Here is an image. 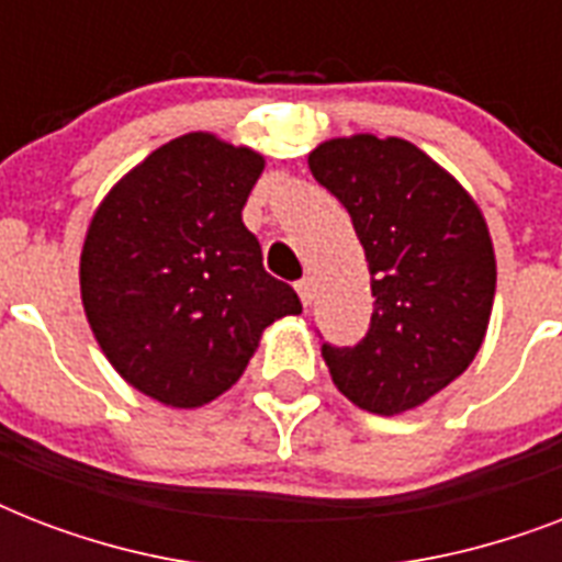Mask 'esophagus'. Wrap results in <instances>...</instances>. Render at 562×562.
Segmentation results:
<instances>
[{
    "label": "esophagus",
    "mask_w": 562,
    "mask_h": 562,
    "mask_svg": "<svg viewBox=\"0 0 562 562\" xmlns=\"http://www.w3.org/2000/svg\"><path fill=\"white\" fill-rule=\"evenodd\" d=\"M297 294H300V300H303V306H312V300H315V282L308 280H300L297 282Z\"/></svg>",
    "instance_id": "obj_1"
}]
</instances>
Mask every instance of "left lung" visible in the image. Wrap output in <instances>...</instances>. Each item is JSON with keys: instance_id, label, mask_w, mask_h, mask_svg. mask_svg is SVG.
<instances>
[{"instance_id": "obj_1", "label": "left lung", "mask_w": 562, "mask_h": 562, "mask_svg": "<svg viewBox=\"0 0 562 562\" xmlns=\"http://www.w3.org/2000/svg\"><path fill=\"white\" fill-rule=\"evenodd\" d=\"M308 169L347 206L370 268L373 317L356 347L324 344L335 387L393 417L470 368L496 297V254L479 203L400 136L326 139Z\"/></svg>"}]
</instances>
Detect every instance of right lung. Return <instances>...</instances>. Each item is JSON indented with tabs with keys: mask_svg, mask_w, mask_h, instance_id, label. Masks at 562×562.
Returning a JSON list of instances; mask_svg holds the SVG:
<instances>
[{
	"mask_svg": "<svg viewBox=\"0 0 562 562\" xmlns=\"http://www.w3.org/2000/svg\"><path fill=\"white\" fill-rule=\"evenodd\" d=\"M262 169L254 148L198 131L148 154L92 215L83 312L116 373L162 405L229 391L265 329L303 312L241 221Z\"/></svg>",
	"mask_w": 562,
	"mask_h": 562,
	"instance_id": "right-lung-1",
	"label": "right lung"
}]
</instances>
